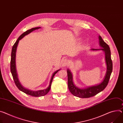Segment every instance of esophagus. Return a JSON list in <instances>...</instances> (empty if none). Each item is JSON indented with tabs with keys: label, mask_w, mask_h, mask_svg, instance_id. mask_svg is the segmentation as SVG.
Segmentation results:
<instances>
[{
	"label": "esophagus",
	"mask_w": 123,
	"mask_h": 123,
	"mask_svg": "<svg viewBox=\"0 0 123 123\" xmlns=\"http://www.w3.org/2000/svg\"><path fill=\"white\" fill-rule=\"evenodd\" d=\"M69 64V61L66 59H63L62 60V65L64 67H65L66 66H67Z\"/></svg>",
	"instance_id": "1"
}]
</instances>
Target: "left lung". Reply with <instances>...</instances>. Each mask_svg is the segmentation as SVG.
<instances>
[{
	"mask_svg": "<svg viewBox=\"0 0 123 123\" xmlns=\"http://www.w3.org/2000/svg\"><path fill=\"white\" fill-rule=\"evenodd\" d=\"M99 46L103 48L100 49H91L92 50H102L105 51V58L107 66V70L103 81L99 84L85 88H80L76 87L73 81V75L70 70H67L68 85L70 92L74 96L81 98H88L96 95L103 91L108 84L110 77L112 71V62L111 58V52L109 47L104 42L100 36H98Z\"/></svg>",
	"mask_w": 123,
	"mask_h": 123,
	"instance_id": "left-lung-1",
	"label": "left lung"
}]
</instances>
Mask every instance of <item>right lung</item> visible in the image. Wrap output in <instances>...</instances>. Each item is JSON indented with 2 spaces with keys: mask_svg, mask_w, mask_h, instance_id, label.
<instances>
[{
  "mask_svg": "<svg viewBox=\"0 0 123 123\" xmlns=\"http://www.w3.org/2000/svg\"><path fill=\"white\" fill-rule=\"evenodd\" d=\"M40 27H35V28H32L30 29H29L27 30L24 33H23L17 39L15 43L13 45L12 49V52H11V64H10V70H11V74H12L13 77V80H14L15 83L17 87L18 88L19 90L22 92H23L24 93L33 96V97H41V96H43L46 95L48 93V92L49 91L50 87H51V84L53 79V77L55 75V74H56L60 69L58 70L57 71H55L52 74V77L51 78V80L50 81L49 85V87L46 89H44V90H38L36 91H32L30 90H29V89H27L25 88L24 86L21 85V84L20 83L19 80L18 79V74L17 73L16 71V50H17V48L18 46V43L19 41L22 38H23L25 35H28L30 33L32 32L35 30L38 29L40 28Z\"/></svg>",
  "mask_w": 123,
  "mask_h": 123,
  "instance_id": "1",
  "label": "right lung"
}]
</instances>
